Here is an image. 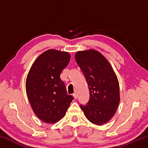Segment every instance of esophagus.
<instances>
[{
  "label": "esophagus",
  "instance_id": "1",
  "mask_svg": "<svg viewBox=\"0 0 148 148\" xmlns=\"http://www.w3.org/2000/svg\"><path fill=\"white\" fill-rule=\"evenodd\" d=\"M73 97H74L75 99H77V92H74V93L73 94Z\"/></svg>",
  "mask_w": 148,
  "mask_h": 148
}]
</instances>
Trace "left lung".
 Masks as SVG:
<instances>
[{
	"instance_id": "left-lung-1",
	"label": "left lung",
	"mask_w": 148,
	"mask_h": 148,
	"mask_svg": "<svg viewBox=\"0 0 148 148\" xmlns=\"http://www.w3.org/2000/svg\"><path fill=\"white\" fill-rule=\"evenodd\" d=\"M75 59L86 77L90 95L87 104L80 108L92 123L106 124L116 114L120 101L116 74L106 57L97 50L77 51Z\"/></svg>"
}]
</instances>
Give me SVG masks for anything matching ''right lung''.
<instances>
[{"label": "right lung", "instance_id": "add662e5", "mask_svg": "<svg viewBox=\"0 0 148 148\" xmlns=\"http://www.w3.org/2000/svg\"><path fill=\"white\" fill-rule=\"evenodd\" d=\"M71 59L66 51L48 49L40 55L27 74L26 92L32 110L44 123L53 124L63 117L74 99L60 78Z\"/></svg>", "mask_w": 148, "mask_h": 148}]
</instances>
